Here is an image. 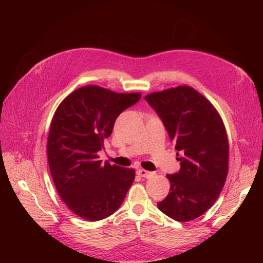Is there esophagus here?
Returning a JSON list of instances; mask_svg holds the SVG:
<instances>
[{"label":"esophagus","instance_id":"obj_1","mask_svg":"<svg viewBox=\"0 0 263 263\" xmlns=\"http://www.w3.org/2000/svg\"><path fill=\"white\" fill-rule=\"evenodd\" d=\"M137 174H138L139 177H141V178H147V179L154 176L153 172H149V171L144 170V169H138V170H137Z\"/></svg>","mask_w":263,"mask_h":263}]
</instances>
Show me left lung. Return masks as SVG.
Instances as JSON below:
<instances>
[{
    "label": "left lung",
    "instance_id": "1",
    "mask_svg": "<svg viewBox=\"0 0 263 263\" xmlns=\"http://www.w3.org/2000/svg\"><path fill=\"white\" fill-rule=\"evenodd\" d=\"M145 99L180 155L181 168L166 174L170 192L158 209L178 221L200 217L217 200L227 178L229 145L222 119L208 99L187 85L150 93Z\"/></svg>",
    "mask_w": 263,
    "mask_h": 263
}]
</instances>
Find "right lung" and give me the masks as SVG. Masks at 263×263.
I'll return each instance as SVG.
<instances>
[{"mask_svg": "<svg viewBox=\"0 0 263 263\" xmlns=\"http://www.w3.org/2000/svg\"><path fill=\"white\" fill-rule=\"evenodd\" d=\"M140 98V93L86 85L69 94L55 109L47 141L49 169L61 200L78 216L101 220L122 205L135 170L103 164L99 151L118 115Z\"/></svg>", "mask_w": 263, "mask_h": 263, "instance_id": "obj_1", "label": "right lung"}]
</instances>
